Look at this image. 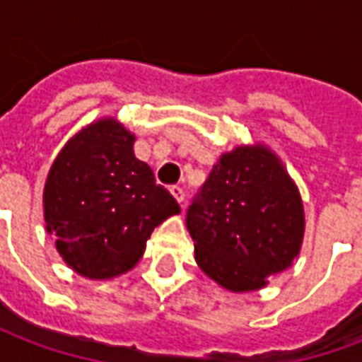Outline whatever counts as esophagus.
<instances>
[{
  "mask_svg": "<svg viewBox=\"0 0 362 362\" xmlns=\"http://www.w3.org/2000/svg\"><path fill=\"white\" fill-rule=\"evenodd\" d=\"M170 194H173L174 199H176L178 204H182V202H184V196H186L180 186H173V188H170Z\"/></svg>",
  "mask_w": 362,
  "mask_h": 362,
  "instance_id": "obj_1",
  "label": "esophagus"
}]
</instances>
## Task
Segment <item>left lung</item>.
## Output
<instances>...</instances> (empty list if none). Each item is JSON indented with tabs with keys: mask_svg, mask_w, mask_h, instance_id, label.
<instances>
[{
	"mask_svg": "<svg viewBox=\"0 0 362 362\" xmlns=\"http://www.w3.org/2000/svg\"><path fill=\"white\" fill-rule=\"evenodd\" d=\"M196 262L221 287H264L298 256L304 209L279 158L262 145L236 147L213 166L186 211Z\"/></svg>",
	"mask_w": 362,
	"mask_h": 362,
	"instance_id": "obj_1",
	"label": "left lung"
}]
</instances>
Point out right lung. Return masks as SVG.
<instances>
[{"label":"right lung","mask_w":362,"mask_h":362,"mask_svg":"<svg viewBox=\"0 0 362 362\" xmlns=\"http://www.w3.org/2000/svg\"><path fill=\"white\" fill-rule=\"evenodd\" d=\"M135 137L106 118L62 149L44 186V219L69 267L89 279H110L139 262L145 243L180 213L173 194L134 155Z\"/></svg>","instance_id":"obj_1"}]
</instances>
